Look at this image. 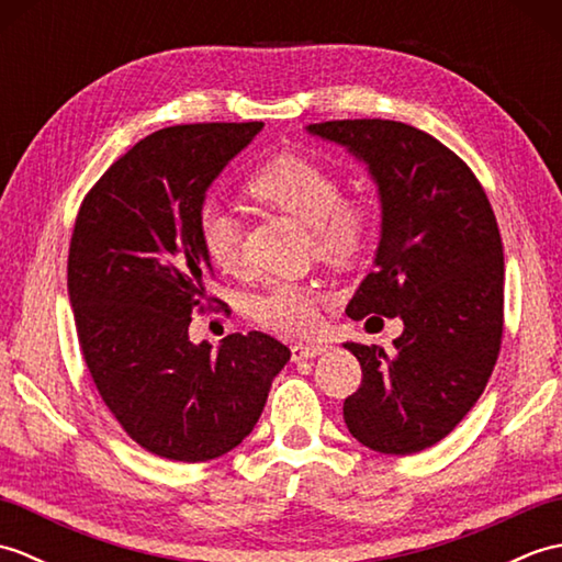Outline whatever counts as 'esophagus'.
<instances>
[{"mask_svg": "<svg viewBox=\"0 0 562 562\" xmlns=\"http://www.w3.org/2000/svg\"><path fill=\"white\" fill-rule=\"evenodd\" d=\"M326 350H328V345H324V342H308V345L296 342V345H292V362L314 360V357L324 355Z\"/></svg>", "mask_w": 562, "mask_h": 562, "instance_id": "esophagus-1", "label": "esophagus"}]
</instances>
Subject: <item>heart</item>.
<instances>
[{
    "label": "heart",
    "mask_w": 562,
    "mask_h": 562,
    "mask_svg": "<svg viewBox=\"0 0 562 562\" xmlns=\"http://www.w3.org/2000/svg\"><path fill=\"white\" fill-rule=\"evenodd\" d=\"M246 193L312 226L316 250L330 260L360 256L376 226L372 202L360 195H342L338 171L308 154H274L248 176ZM198 238L214 268L222 272L241 270V224L220 202H205L200 207ZM324 300L326 294L314 284L274 282L256 296L250 314L262 328L280 336H308L321 324Z\"/></svg>",
    "instance_id": "heart-1"
}]
</instances>
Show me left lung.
<instances>
[{"label": "left lung", "instance_id": "obj_1", "mask_svg": "<svg viewBox=\"0 0 562 562\" xmlns=\"http://www.w3.org/2000/svg\"><path fill=\"white\" fill-rule=\"evenodd\" d=\"M306 130L348 147L379 188L374 270L345 314L403 321L393 355L345 342L362 367L345 425L374 451H423L481 398L503 342L505 256L491 200L457 154L413 125L374 117Z\"/></svg>", "mask_w": 562, "mask_h": 562}]
</instances>
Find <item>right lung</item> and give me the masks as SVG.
Segmentation results:
<instances>
[{"label":"right lung","mask_w":562,"mask_h":562,"mask_svg":"<svg viewBox=\"0 0 562 562\" xmlns=\"http://www.w3.org/2000/svg\"><path fill=\"white\" fill-rule=\"evenodd\" d=\"M262 123L173 125L139 139L83 198L67 290L89 374L139 447L210 461L250 435L290 348L266 333L190 342L212 262L198 238L207 188Z\"/></svg>","instance_id":"add662e5"}]
</instances>
